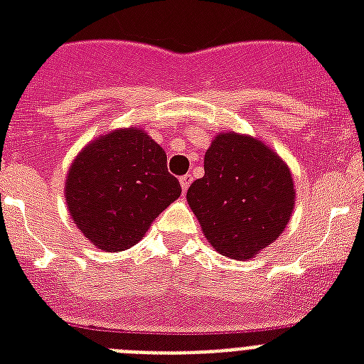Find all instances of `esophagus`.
I'll return each mask as SVG.
<instances>
[{
  "label": "esophagus",
  "mask_w": 364,
  "mask_h": 364,
  "mask_svg": "<svg viewBox=\"0 0 364 364\" xmlns=\"http://www.w3.org/2000/svg\"><path fill=\"white\" fill-rule=\"evenodd\" d=\"M179 183H181V188H183V193H187V188L191 187V183H193V177L188 176H183V177H179Z\"/></svg>",
  "instance_id": "esophagus-1"
}]
</instances>
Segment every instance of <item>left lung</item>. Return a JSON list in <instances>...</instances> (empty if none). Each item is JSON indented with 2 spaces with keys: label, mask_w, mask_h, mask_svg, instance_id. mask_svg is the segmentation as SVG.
<instances>
[{
  "label": "left lung",
  "mask_w": 364,
  "mask_h": 364,
  "mask_svg": "<svg viewBox=\"0 0 364 364\" xmlns=\"http://www.w3.org/2000/svg\"><path fill=\"white\" fill-rule=\"evenodd\" d=\"M204 177L187 202L205 240L225 257L253 259L291 221L296 188L287 162L262 139L219 132L204 156Z\"/></svg>",
  "instance_id": "8db88e82"
}]
</instances>
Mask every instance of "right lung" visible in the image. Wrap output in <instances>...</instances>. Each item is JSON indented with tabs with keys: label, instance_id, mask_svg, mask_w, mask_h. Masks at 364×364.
I'll return each mask as SVG.
<instances>
[{
	"label": "right lung",
	"instance_id": "1",
	"mask_svg": "<svg viewBox=\"0 0 364 364\" xmlns=\"http://www.w3.org/2000/svg\"><path fill=\"white\" fill-rule=\"evenodd\" d=\"M179 194L181 185L168 173L164 149L139 126L115 128L88 141L64 185L77 228L109 253L136 245Z\"/></svg>",
	"mask_w": 364,
	"mask_h": 364
}]
</instances>
